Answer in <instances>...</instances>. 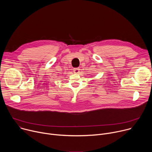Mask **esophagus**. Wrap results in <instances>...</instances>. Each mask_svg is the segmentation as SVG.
Here are the masks:
<instances>
[{
    "mask_svg": "<svg viewBox=\"0 0 152 152\" xmlns=\"http://www.w3.org/2000/svg\"><path fill=\"white\" fill-rule=\"evenodd\" d=\"M80 72V69L79 68H76V69H73V72L76 74H78Z\"/></svg>",
    "mask_w": 152,
    "mask_h": 152,
    "instance_id": "1",
    "label": "esophagus"
}]
</instances>
